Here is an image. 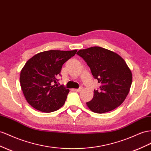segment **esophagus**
<instances>
[{
    "mask_svg": "<svg viewBox=\"0 0 151 151\" xmlns=\"http://www.w3.org/2000/svg\"><path fill=\"white\" fill-rule=\"evenodd\" d=\"M83 89V87H79V88H78V89H74V90L76 91H77V92H79V91H81V90H82Z\"/></svg>",
    "mask_w": 151,
    "mask_h": 151,
    "instance_id": "1",
    "label": "esophagus"
}]
</instances>
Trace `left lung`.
Wrapping results in <instances>:
<instances>
[{"mask_svg":"<svg viewBox=\"0 0 151 151\" xmlns=\"http://www.w3.org/2000/svg\"><path fill=\"white\" fill-rule=\"evenodd\" d=\"M77 54L90 68L94 78L101 83L94 90L93 99L86 103L91 111L102 114L111 111L124 101L132 83V74L123 58L101 47H91Z\"/></svg>","mask_w":151,"mask_h":151,"instance_id":"left-lung-1","label":"left lung"}]
</instances>
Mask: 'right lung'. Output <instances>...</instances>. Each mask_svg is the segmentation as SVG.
Returning a JSON list of instances; mask_svg holds the SVG:
<instances>
[{"label": "right lung", "instance_id": "1", "mask_svg": "<svg viewBox=\"0 0 151 151\" xmlns=\"http://www.w3.org/2000/svg\"><path fill=\"white\" fill-rule=\"evenodd\" d=\"M77 50H50L28 60L20 73V85L27 102L44 112H51L64 105L69 89L55 86L63 65Z\"/></svg>", "mask_w": 151, "mask_h": 151}]
</instances>
